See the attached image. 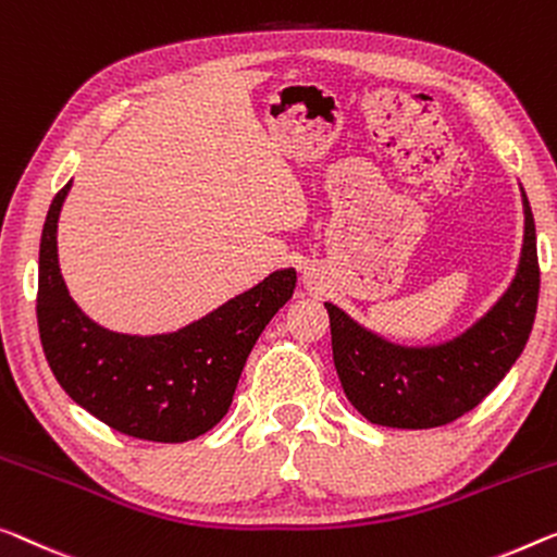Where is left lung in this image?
<instances>
[{"label":"left lung","mask_w":557,"mask_h":557,"mask_svg":"<svg viewBox=\"0 0 557 557\" xmlns=\"http://www.w3.org/2000/svg\"><path fill=\"white\" fill-rule=\"evenodd\" d=\"M522 195V247L516 277L483 318L437 345H400L325 302L332 360L347 400L372 425L428 430L483 403L525 350L537 310L535 220Z\"/></svg>","instance_id":"obj_1"}]
</instances>
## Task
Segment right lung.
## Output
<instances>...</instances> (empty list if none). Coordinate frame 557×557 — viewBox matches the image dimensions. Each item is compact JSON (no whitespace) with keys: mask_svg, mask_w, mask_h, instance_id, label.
I'll return each mask as SVG.
<instances>
[{"mask_svg":"<svg viewBox=\"0 0 557 557\" xmlns=\"http://www.w3.org/2000/svg\"><path fill=\"white\" fill-rule=\"evenodd\" d=\"M72 180L49 205L39 243L37 322L57 383L117 433L187 443L225 418L247 355L295 293V268L275 270L189 325L127 335L97 325L72 300L60 272L57 222Z\"/></svg>","mask_w":557,"mask_h":557,"instance_id":"obj_1","label":"right lung"}]
</instances>
